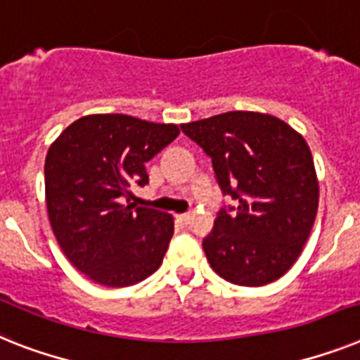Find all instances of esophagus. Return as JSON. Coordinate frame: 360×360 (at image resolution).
<instances>
[{
  "label": "esophagus",
  "instance_id": "34e87169",
  "mask_svg": "<svg viewBox=\"0 0 360 360\" xmlns=\"http://www.w3.org/2000/svg\"><path fill=\"white\" fill-rule=\"evenodd\" d=\"M176 219L180 222H184V224H187V222H189V219H191V215H189V213H180V215H176Z\"/></svg>",
  "mask_w": 360,
  "mask_h": 360
}]
</instances>
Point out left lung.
Returning a JSON list of instances; mask_svg holds the SVG:
<instances>
[{"label": "left lung", "mask_w": 360, "mask_h": 360, "mask_svg": "<svg viewBox=\"0 0 360 360\" xmlns=\"http://www.w3.org/2000/svg\"><path fill=\"white\" fill-rule=\"evenodd\" d=\"M180 129L212 158L222 193L237 200L202 243L212 269L243 287L280 280L304 250L319 212V178L304 136L276 115L246 110Z\"/></svg>", "instance_id": "obj_1"}]
</instances>
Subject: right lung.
Instances as JSON below:
<instances>
[{
	"label": "right lung",
	"mask_w": 360,
	"mask_h": 360,
	"mask_svg": "<svg viewBox=\"0 0 360 360\" xmlns=\"http://www.w3.org/2000/svg\"><path fill=\"white\" fill-rule=\"evenodd\" d=\"M180 134L178 124L124 114L84 115L60 132L46 156L49 224L71 265L105 287H129L158 270L174 219L136 207L148 182L145 163Z\"/></svg>",
	"instance_id": "obj_1"
}]
</instances>
